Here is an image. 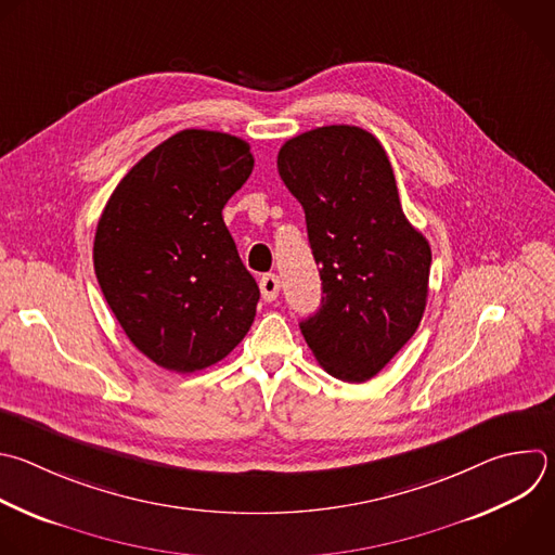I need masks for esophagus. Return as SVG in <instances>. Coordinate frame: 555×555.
Instances as JSON below:
<instances>
[{
  "mask_svg": "<svg viewBox=\"0 0 555 555\" xmlns=\"http://www.w3.org/2000/svg\"><path fill=\"white\" fill-rule=\"evenodd\" d=\"M259 289H261V296L266 302H272L276 300L279 296V289H281V281L276 274H263L261 281H259Z\"/></svg>",
  "mask_w": 555,
  "mask_h": 555,
  "instance_id": "obj_1",
  "label": "esophagus"
}]
</instances>
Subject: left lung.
Returning a JSON list of instances; mask_svg holds the SVG:
<instances>
[{
  "label": "left lung",
  "instance_id": "8db88e82",
  "mask_svg": "<svg viewBox=\"0 0 555 555\" xmlns=\"http://www.w3.org/2000/svg\"><path fill=\"white\" fill-rule=\"evenodd\" d=\"M279 173L305 209L322 305L300 322L320 365L363 384L416 333L431 248L401 207L390 158L375 134L322 126L279 150Z\"/></svg>",
  "mask_w": 555,
  "mask_h": 555
}]
</instances>
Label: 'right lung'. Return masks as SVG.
<instances>
[{
	"label": "right lung",
	"instance_id": "add662e5",
	"mask_svg": "<svg viewBox=\"0 0 555 555\" xmlns=\"http://www.w3.org/2000/svg\"><path fill=\"white\" fill-rule=\"evenodd\" d=\"M253 167L244 139L180 130L119 180L102 211V294L128 339L167 371L218 363L255 320L259 287L222 218Z\"/></svg>",
	"mask_w": 555,
	"mask_h": 555
}]
</instances>
